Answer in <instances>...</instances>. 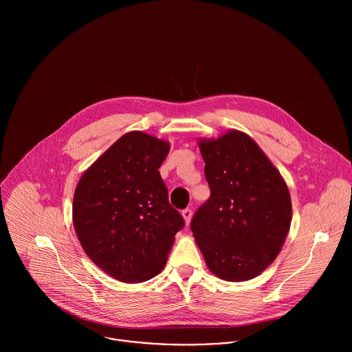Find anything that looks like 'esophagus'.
I'll use <instances>...</instances> for the list:
<instances>
[{"label":"esophagus","mask_w":352,"mask_h":352,"mask_svg":"<svg viewBox=\"0 0 352 352\" xmlns=\"http://www.w3.org/2000/svg\"><path fill=\"white\" fill-rule=\"evenodd\" d=\"M182 215H183V218H184L186 225H190L191 218H192V211H191V208H186V210H183V211H182Z\"/></svg>","instance_id":"1"}]
</instances>
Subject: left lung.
Masks as SVG:
<instances>
[{"instance_id":"1","label":"left lung","mask_w":352,"mask_h":352,"mask_svg":"<svg viewBox=\"0 0 352 352\" xmlns=\"http://www.w3.org/2000/svg\"><path fill=\"white\" fill-rule=\"evenodd\" d=\"M198 145L211 195L192 218L195 243L215 276L250 280L276 258L290 230L287 184L243 131L199 138Z\"/></svg>"}]
</instances>
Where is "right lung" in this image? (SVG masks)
<instances>
[{
  "label": "right lung",
  "instance_id": "right-lung-1",
  "mask_svg": "<svg viewBox=\"0 0 352 352\" xmlns=\"http://www.w3.org/2000/svg\"><path fill=\"white\" fill-rule=\"evenodd\" d=\"M169 149L168 141L130 131L101 154L76 187L77 239L99 268L123 283L158 275L184 226L158 172Z\"/></svg>",
  "mask_w": 352,
  "mask_h": 352
}]
</instances>
